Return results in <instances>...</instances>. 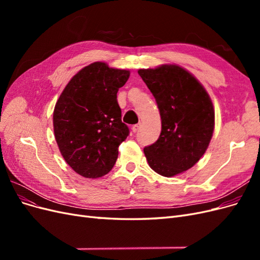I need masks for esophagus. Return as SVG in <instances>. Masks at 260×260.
I'll return each instance as SVG.
<instances>
[{
  "label": "esophagus",
  "instance_id": "1",
  "mask_svg": "<svg viewBox=\"0 0 260 260\" xmlns=\"http://www.w3.org/2000/svg\"><path fill=\"white\" fill-rule=\"evenodd\" d=\"M141 129V123H138V124H135V125H133V127H132V131L133 132H138L139 130Z\"/></svg>",
  "mask_w": 260,
  "mask_h": 260
}]
</instances>
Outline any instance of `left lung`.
I'll return each instance as SVG.
<instances>
[{
    "label": "left lung",
    "instance_id": "obj_1",
    "mask_svg": "<svg viewBox=\"0 0 260 260\" xmlns=\"http://www.w3.org/2000/svg\"><path fill=\"white\" fill-rule=\"evenodd\" d=\"M161 118L158 140L144 148L146 160L162 177L192 168L205 154L215 129V109L203 84L176 64L139 69Z\"/></svg>",
    "mask_w": 260,
    "mask_h": 260
}]
</instances>
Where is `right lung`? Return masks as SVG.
<instances>
[{"label": "right lung", "mask_w": 260, "mask_h": 260, "mask_svg": "<svg viewBox=\"0 0 260 260\" xmlns=\"http://www.w3.org/2000/svg\"><path fill=\"white\" fill-rule=\"evenodd\" d=\"M129 77V70L92 62L69 80L55 104V140L78 175L96 179L114 167L118 147L129 135L117 102V92Z\"/></svg>", "instance_id": "right-lung-1"}]
</instances>
